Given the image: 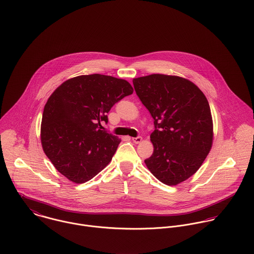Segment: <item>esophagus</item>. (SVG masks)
Listing matches in <instances>:
<instances>
[{"label":"esophagus","mask_w":254,"mask_h":254,"mask_svg":"<svg viewBox=\"0 0 254 254\" xmlns=\"http://www.w3.org/2000/svg\"><path fill=\"white\" fill-rule=\"evenodd\" d=\"M131 140H132L134 143H139V142H141V140H142V137H141V136L132 137V138H131Z\"/></svg>","instance_id":"esophagus-1"}]
</instances>
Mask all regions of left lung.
I'll list each match as a JSON object with an SVG mask.
<instances>
[{
	"label": "left lung",
	"mask_w": 254,
	"mask_h": 254,
	"mask_svg": "<svg viewBox=\"0 0 254 254\" xmlns=\"http://www.w3.org/2000/svg\"><path fill=\"white\" fill-rule=\"evenodd\" d=\"M132 83L155 128L154 151L144 162L159 181L177 185L196 173L212 147L209 102L194 83L178 76L152 74Z\"/></svg>",
	"instance_id": "1"
}]
</instances>
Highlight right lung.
<instances>
[{"label":"right lung","mask_w":254,"mask_h":254,"mask_svg":"<svg viewBox=\"0 0 254 254\" xmlns=\"http://www.w3.org/2000/svg\"><path fill=\"white\" fill-rule=\"evenodd\" d=\"M132 92L126 80L92 74L69 79L52 93L42 114L41 144L67 179L85 183L110 163L121 139L98 126Z\"/></svg>","instance_id":"add662e5"}]
</instances>
